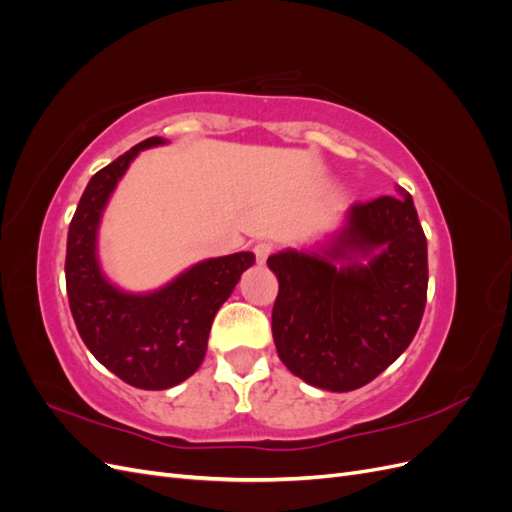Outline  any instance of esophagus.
I'll return each mask as SVG.
<instances>
[{"label": "esophagus", "instance_id": "obj_1", "mask_svg": "<svg viewBox=\"0 0 512 512\" xmlns=\"http://www.w3.org/2000/svg\"><path fill=\"white\" fill-rule=\"evenodd\" d=\"M271 252H273V243H269V241H258V243L254 245V254H256V262H258V265H262V262H265V260L269 258Z\"/></svg>", "mask_w": 512, "mask_h": 512}]
</instances>
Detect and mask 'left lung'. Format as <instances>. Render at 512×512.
Returning <instances> with one entry per match:
<instances>
[{"label":"left lung","instance_id":"obj_1","mask_svg":"<svg viewBox=\"0 0 512 512\" xmlns=\"http://www.w3.org/2000/svg\"><path fill=\"white\" fill-rule=\"evenodd\" d=\"M397 194L352 205L322 254L286 250L267 260L280 282L271 314L277 354L318 389H361L399 359L421 324L427 239L412 196Z\"/></svg>","mask_w":512,"mask_h":512}]
</instances>
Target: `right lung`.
Listing matches in <instances>:
<instances>
[{
    "instance_id": "right-lung-1",
    "label": "right lung",
    "mask_w": 512,
    "mask_h": 512,
    "mask_svg": "<svg viewBox=\"0 0 512 512\" xmlns=\"http://www.w3.org/2000/svg\"><path fill=\"white\" fill-rule=\"evenodd\" d=\"M162 143L151 136L89 179L66 250L68 301L81 339L117 378L145 391L170 389L200 367L215 314L256 260L252 252L209 258L149 294L123 292L106 280L96 256L102 211L138 151Z\"/></svg>"
}]
</instances>
